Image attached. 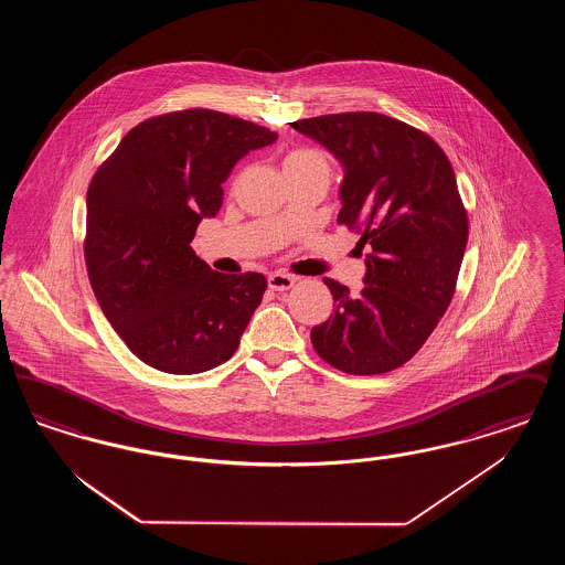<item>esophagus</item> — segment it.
Returning <instances> with one entry per match:
<instances>
[{"instance_id":"1","label":"esophagus","mask_w":565,"mask_h":565,"mask_svg":"<svg viewBox=\"0 0 565 565\" xmlns=\"http://www.w3.org/2000/svg\"><path fill=\"white\" fill-rule=\"evenodd\" d=\"M295 286V277L292 275H286V273H273L269 275V288L275 292H284V290H290Z\"/></svg>"}]
</instances>
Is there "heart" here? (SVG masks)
I'll return each instance as SVG.
<instances>
[{
	"instance_id": "b5f03b06",
	"label": "heart",
	"mask_w": 565,
	"mask_h": 565,
	"mask_svg": "<svg viewBox=\"0 0 565 565\" xmlns=\"http://www.w3.org/2000/svg\"><path fill=\"white\" fill-rule=\"evenodd\" d=\"M323 161L322 154L316 150H295L284 159V171L286 169H298V167H307V164H316Z\"/></svg>"
}]
</instances>
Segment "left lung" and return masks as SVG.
Here are the masks:
<instances>
[{
	"label": "left lung",
	"mask_w": 565,
	"mask_h": 565,
	"mask_svg": "<svg viewBox=\"0 0 565 565\" xmlns=\"http://www.w3.org/2000/svg\"><path fill=\"white\" fill-rule=\"evenodd\" d=\"M343 164L337 222L369 245L360 295L323 279L332 316L311 330L330 366L381 375L408 362L445 316L468 243L454 167L430 135L376 111L290 122Z\"/></svg>",
	"instance_id": "obj_1"
}]
</instances>
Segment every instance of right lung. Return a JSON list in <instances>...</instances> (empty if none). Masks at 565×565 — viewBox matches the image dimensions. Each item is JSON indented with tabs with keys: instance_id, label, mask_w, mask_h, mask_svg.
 <instances>
[{
	"instance_id": "obj_1",
	"label": "right lung",
	"mask_w": 565,
	"mask_h": 565,
	"mask_svg": "<svg viewBox=\"0 0 565 565\" xmlns=\"http://www.w3.org/2000/svg\"><path fill=\"white\" fill-rule=\"evenodd\" d=\"M277 134L214 109L148 118L122 137L86 192L84 260L97 302L148 366L194 375L226 362L260 305V273L210 269L190 242L222 184Z\"/></svg>"
}]
</instances>
